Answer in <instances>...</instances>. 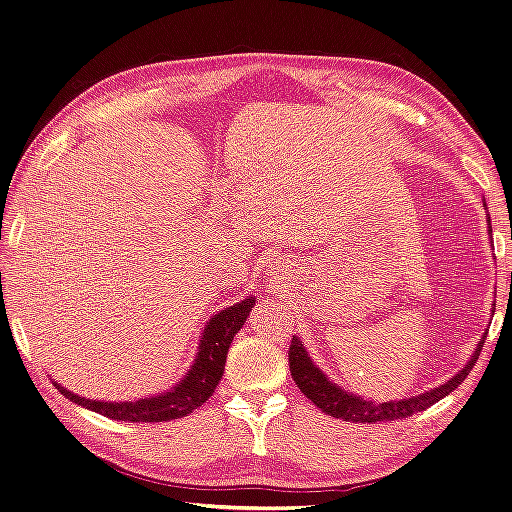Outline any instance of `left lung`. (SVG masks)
<instances>
[{
	"label": "left lung",
	"instance_id": "1",
	"mask_svg": "<svg viewBox=\"0 0 512 512\" xmlns=\"http://www.w3.org/2000/svg\"><path fill=\"white\" fill-rule=\"evenodd\" d=\"M483 203H485V199H483ZM485 208H487V203H485ZM487 225H489L487 233L493 242L489 214H487ZM485 337H487V332L480 337L474 354L463 364V369L452 375L448 382L435 386L422 394H416V397H405L399 401H384V403L367 401L364 397H360V394L347 392L339 384H334L332 379L313 362L311 354L306 352V347L302 345L300 337L291 339V345H289V371H291V377H294V382L298 384V388L306 394V399H311L321 412H326L334 418H343L345 422L399 420V418H407L416 412L427 410V407H431L433 403L448 397V394L455 390L467 375H470L474 362L480 356V349H483V345H485Z\"/></svg>",
	"mask_w": 512,
	"mask_h": 512
}]
</instances>
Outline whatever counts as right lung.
<instances>
[{"mask_svg":"<svg viewBox=\"0 0 512 512\" xmlns=\"http://www.w3.org/2000/svg\"><path fill=\"white\" fill-rule=\"evenodd\" d=\"M253 306L255 296H246L244 300L227 306V309L216 311L208 319L206 328L201 330L199 347L191 369L186 371V375L178 384L165 392H158L152 394V397H143L137 401H96L66 390L62 384H57L55 379L53 384L72 403L113 420L167 422L173 418H182L197 410V407H201L212 397V392L216 390L218 382H221L225 371L229 345L238 334V330L244 326V321L248 313L253 311Z\"/></svg>","mask_w":512,"mask_h":512,"instance_id":"right-lung-1","label":"right lung"}]
</instances>
